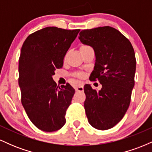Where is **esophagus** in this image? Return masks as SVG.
<instances>
[{"label":"esophagus","mask_w":152,"mask_h":152,"mask_svg":"<svg viewBox=\"0 0 152 152\" xmlns=\"http://www.w3.org/2000/svg\"><path fill=\"white\" fill-rule=\"evenodd\" d=\"M76 91H83V85L80 84L78 86L76 87Z\"/></svg>","instance_id":"esophagus-1"}]
</instances>
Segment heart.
<instances>
[{"label": "heart", "mask_w": 152, "mask_h": 152, "mask_svg": "<svg viewBox=\"0 0 152 152\" xmlns=\"http://www.w3.org/2000/svg\"><path fill=\"white\" fill-rule=\"evenodd\" d=\"M90 48V46H88V45H82V46L80 47V50H83V49H86V48ZM64 58L65 59L66 58V56ZM84 76H85L84 73H83V72H78L75 74V76H76V77H78L79 78H83V77H84Z\"/></svg>", "instance_id": "1"}]
</instances>
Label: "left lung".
<instances>
[{
	"mask_svg": "<svg viewBox=\"0 0 152 152\" xmlns=\"http://www.w3.org/2000/svg\"><path fill=\"white\" fill-rule=\"evenodd\" d=\"M78 38L94 48L96 61L90 79L102 85L100 91L89 84L83 88L88 121L97 129H109L121 121L129 106L136 71L133 46L110 26L83 30Z\"/></svg>",
	"mask_w": 152,
	"mask_h": 152,
	"instance_id": "8db88e82",
	"label": "left lung"
}]
</instances>
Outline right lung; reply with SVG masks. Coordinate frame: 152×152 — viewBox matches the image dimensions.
Masks as SVG:
<instances>
[{
  "label": "right lung",
  "instance_id": "right-lung-1",
  "mask_svg": "<svg viewBox=\"0 0 152 152\" xmlns=\"http://www.w3.org/2000/svg\"><path fill=\"white\" fill-rule=\"evenodd\" d=\"M80 29L46 27L29 35L23 44L18 64L21 103L31 122L43 132L61 129L75 90L69 83L57 86L52 76Z\"/></svg>",
  "mask_w": 152,
  "mask_h": 152
}]
</instances>
